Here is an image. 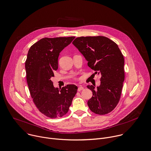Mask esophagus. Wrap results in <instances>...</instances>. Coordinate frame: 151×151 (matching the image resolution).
I'll list each match as a JSON object with an SVG mask.
<instances>
[{
    "mask_svg": "<svg viewBox=\"0 0 151 151\" xmlns=\"http://www.w3.org/2000/svg\"><path fill=\"white\" fill-rule=\"evenodd\" d=\"M83 89H84V87H82V86H80V87H79L78 88V92H80V91H81V90H83Z\"/></svg>",
    "mask_w": 151,
    "mask_h": 151,
    "instance_id": "1",
    "label": "esophagus"
}]
</instances>
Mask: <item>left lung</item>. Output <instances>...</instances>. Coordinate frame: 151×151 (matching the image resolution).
Returning <instances> with one entry per match:
<instances>
[{
	"label": "left lung",
	"mask_w": 151,
	"mask_h": 151,
	"mask_svg": "<svg viewBox=\"0 0 151 151\" xmlns=\"http://www.w3.org/2000/svg\"><path fill=\"white\" fill-rule=\"evenodd\" d=\"M73 45L88 61L95 74H101V84L96 89L87 86L93 96L87 105L93 112L105 115L111 112L119 102L124 80V59L118 45L105 36L77 37Z\"/></svg>",
	"instance_id": "left-lung-1"
}]
</instances>
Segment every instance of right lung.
I'll list each match as a JSON object with an SVG mask.
<instances>
[{
  "label": "right lung",
  "mask_w": 151,
  "mask_h": 151,
  "mask_svg": "<svg viewBox=\"0 0 151 151\" xmlns=\"http://www.w3.org/2000/svg\"><path fill=\"white\" fill-rule=\"evenodd\" d=\"M75 37H45L30 47L25 63L26 78L33 101L43 114L51 118L65 115L77 92L74 84L59 89L50 78L58 70L61 52Z\"/></svg>",
  "instance_id": "obj_1"
}]
</instances>
